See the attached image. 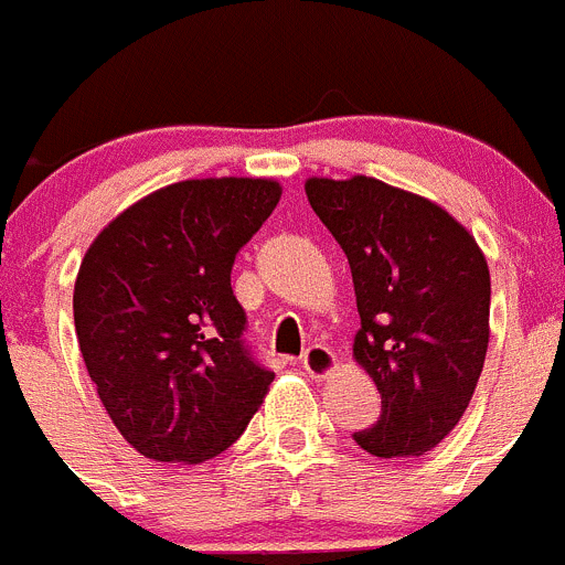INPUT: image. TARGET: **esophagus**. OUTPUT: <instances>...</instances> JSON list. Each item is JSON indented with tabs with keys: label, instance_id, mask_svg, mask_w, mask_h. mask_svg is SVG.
<instances>
[{
	"label": "esophagus",
	"instance_id": "1",
	"mask_svg": "<svg viewBox=\"0 0 565 565\" xmlns=\"http://www.w3.org/2000/svg\"><path fill=\"white\" fill-rule=\"evenodd\" d=\"M300 365H303V371L312 379H329L331 373H337V367H340V360H337V354L331 348L312 345L307 354H303Z\"/></svg>",
	"mask_w": 565,
	"mask_h": 565
}]
</instances>
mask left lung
Here are the masks:
<instances>
[{"mask_svg": "<svg viewBox=\"0 0 565 565\" xmlns=\"http://www.w3.org/2000/svg\"><path fill=\"white\" fill-rule=\"evenodd\" d=\"M303 189L348 256L354 360L382 393V415L354 440L382 460L431 451L460 424L488 354L482 247L435 200L379 178H307Z\"/></svg>", "mask_w": 565, "mask_h": 565, "instance_id": "1", "label": "left lung"}]
</instances>
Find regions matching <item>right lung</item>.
<instances>
[{
    "instance_id": "right-lung-1",
    "label": "right lung",
    "mask_w": 565,
    "mask_h": 565,
    "mask_svg": "<svg viewBox=\"0 0 565 565\" xmlns=\"http://www.w3.org/2000/svg\"><path fill=\"white\" fill-rule=\"evenodd\" d=\"M281 200L276 178H192L145 194L88 245L75 329L105 413L139 455H223L276 373L242 345L231 289L239 247Z\"/></svg>"
}]
</instances>
